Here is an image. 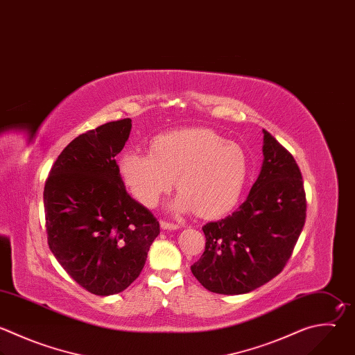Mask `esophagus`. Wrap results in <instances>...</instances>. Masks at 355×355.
Returning <instances> with one entry per match:
<instances>
[{
    "mask_svg": "<svg viewBox=\"0 0 355 355\" xmlns=\"http://www.w3.org/2000/svg\"><path fill=\"white\" fill-rule=\"evenodd\" d=\"M160 227L163 230H178L180 225L174 224V223H168V221H160Z\"/></svg>",
    "mask_w": 355,
    "mask_h": 355,
    "instance_id": "1",
    "label": "esophagus"
}]
</instances>
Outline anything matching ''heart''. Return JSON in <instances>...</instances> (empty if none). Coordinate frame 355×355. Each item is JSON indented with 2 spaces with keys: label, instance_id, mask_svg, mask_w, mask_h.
Returning a JSON list of instances; mask_svg holds the SVG:
<instances>
[{
  "label": "heart",
  "instance_id": "b5f03b06",
  "mask_svg": "<svg viewBox=\"0 0 355 355\" xmlns=\"http://www.w3.org/2000/svg\"><path fill=\"white\" fill-rule=\"evenodd\" d=\"M118 167L142 205L156 206L175 180L180 193L171 209L195 210L206 218L221 216L235 206L250 171L248 157L240 145L203 128L157 135L150 142V153L125 152Z\"/></svg>",
  "mask_w": 355,
  "mask_h": 355
}]
</instances>
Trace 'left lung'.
<instances>
[{"label": "left lung", "instance_id": "obj_1", "mask_svg": "<svg viewBox=\"0 0 355 355\" xmlns=\"http://www.w3.org/2000/svg\"><path fill=\"white\" fill-rule=\"evenodd\" d=\"M262 150V168L245 202L202 227L205 252L191 270L211 293L247 294L276 277L305 224V191L294 157L268 131Z\"/></svg>", "mask_w": 355, "mask_h": 355}]
</instances>
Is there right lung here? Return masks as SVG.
Masks as SVG:
<instances>
[{
  "mask_svg": "<svg viewBox=\"0 0 355 355\" xmlns=\"http://www.w3.org/2000/svg\"><path fill=\"white\" fill-rule=\"evenodd\" d=\"M131 128L125 118L79 135L44 185L49 247L64 270L96 295L130 287L160 234L153 214L128 195L115 162Z\"/></svg>",
  "mask_w": 355,
  "mask_h": 355,
  "instance_id": "add662e5",
  "label": "right lung"
}]
</instances>
